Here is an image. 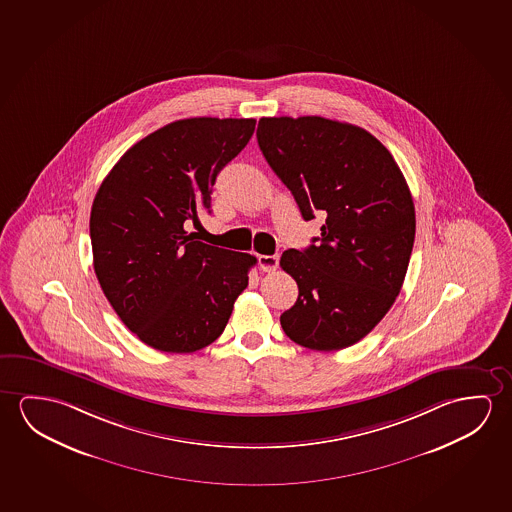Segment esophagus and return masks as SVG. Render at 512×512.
<instances>
[{
  "instance_id": "1",
  "label": "esophagus",
  "mask_w": 512,
  "mask_h": 512,
  "mask_svg": "<svg viewBox=\"0 0 512 512\" xmlns=\"http://www.w3.org/2000/svg\"><path fill=\"white\" fill-rule=\"evenodd\" d=\"M278 255H260L259 257V266L262 271H266V273H271V271H275L278 268Z\"/></svg>"
}]
</instances>
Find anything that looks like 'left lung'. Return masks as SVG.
Masks as SVG:
<instances>
[{
  "label": "left lung",
  "mask_w": 512,
  "mask_h": 512,
  "mask_svg": "<svg viewBox=\"0 0 512 512\" xmlns=\"http://www.w3.org/2000/svg\"><path fill=\"white\" fill-rule=\"evenodd\" d=\"M259 147L305 220L326 216L307 250L280 266L296 280L285 335L314 351L353 346L401 292L415 241V205L401 168L362 127L323 117H264Z\"/></svg>",
  "instance_id": "8db88e82"
}]
</instances>
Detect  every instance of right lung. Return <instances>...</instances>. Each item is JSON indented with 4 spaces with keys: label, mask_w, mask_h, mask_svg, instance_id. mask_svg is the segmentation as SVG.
<instances>
[{
    "label": "right lung",
    "mask_w": 512,
    "mask_h": 512,
    "mask_svg": "<svg viewBox=\"0 0 512 512\" xmlns=\"http://www.w3.org/2000/svg\"><path fill=\"white\" fill-rule=\"evenodd\" d=\"M255 122L195 117L161 127L118 159L95 195L97 280L120 321L158 351L213 344L248 287L253 255L197 241L186 227L209 211L218 173L250 142Z\"/></svg>",
    "instance_id": "add662e5"
}]
</instances>
